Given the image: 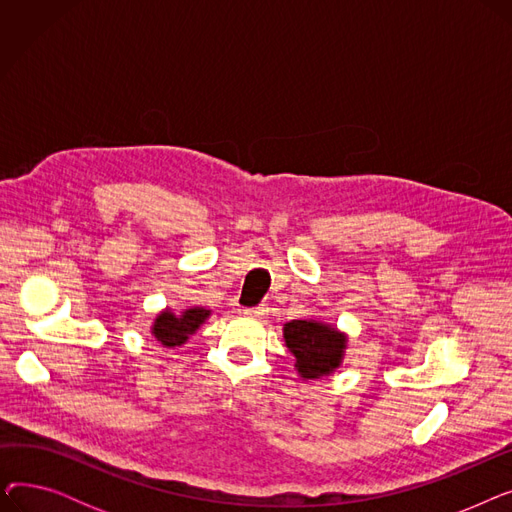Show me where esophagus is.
Listing matches in <instances>:
<instances>
[{
    "label": "esophagus",
    "instance_id": "esophagus-1",
    "mask_svg": "<svg viewBox=\"0 0 512 512\" xmlns=\"http://www.w3.org/2000/svg\"><path fill=\"white\" fill-rule=\"evenodd\" d=\"M267 309L265 305H259V307H255V309H245V315H251V317H265L267 315Z\"/></svg>",
    "mask_w": 512,
    "mask_h": 512
}]
</instances>
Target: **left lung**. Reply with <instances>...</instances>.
Here are the masks:
<instances>
[{
    "label": "left lung",
    "mask_w": 512,
    "mask_h": 512,
    "mask_svg": "<svg viewBox=\"0 0 512 512\" xmlns=\"http://www.w3.org/2000/svg\"><path fill=\"white\" fill-rule=\"evenodd\" d=\"M282 332L301 380H321L342 365L348 338L338 328L317 319H292Z\"/></svg>",
    "instance_id": "obj_1"
}]
</instances>
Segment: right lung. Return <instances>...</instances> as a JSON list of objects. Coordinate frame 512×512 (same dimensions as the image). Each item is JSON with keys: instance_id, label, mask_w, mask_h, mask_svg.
I'll list each match as a JSON object with an SVG mask.
<instances>
[{"instance_id": "obj_1", "label": "right lung", "mask_w": 512, "mask_h": 512, "mask_svg": "<svg viewBox=\"0 0 512 512\" xmlns=\"http://www.w3.org/2000/svg\"><path fill=\"white\" fill-rule=\"evenodd\" d=\"M209 315L211 311L205 307H188L182 313L164 309L153 319L151 336L166 348L182 346L188 340V336H193L205 324V319Z\"/></svg>"}]
</instances>
